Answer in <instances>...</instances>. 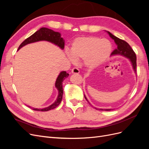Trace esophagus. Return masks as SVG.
Here are the masks:
<instances>
[{
    "instance_id": "1",
    "label": "esophagus",
    "mask_w": 149,
    "mask_h": 149,
    "mask_svg": "<svg viewBox=\"0 0 149 149\" xmlns=\"http://www.w3.org/2000/svg\"><path fill=\"white\" fill-rule=\"evenodd\" d=\"M71 73H73V74H78L79 73V70L78 68L74 67L71 70Z\"/></svg>"
}]
</instances>
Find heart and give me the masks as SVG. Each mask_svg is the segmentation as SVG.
<instances>
[{"mask_svg": "<svg viewBox=\"0 0 149 149\" xmlns=\"http://www.w3.org/2000/svg\"><path fill=\"white\" fill-rule=\"evenodd\" d=\"M112 52V45L107 39H100L93 36L78 37L71 45V53L68 57L72 62L76 58L84 60L85 65L94 68L105 62Z\"/></svg>", "mask_w": 149, "mask_h": 149, "instance_id": "obj_1", "label": "heart"}]
</instances>
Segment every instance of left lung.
Returning <instances> with one entry per match:
<instances>
[{
	"label": "left lung",
	"instance_id": "8db88e82",
	"mask_svg": "<svg viewBox=\"0 0 149 149\" xmlns=\"http://www.w3.org/2000/svg\"><path fill=\"white\" fill-rule=\"evenodd\" d=\"M107 33H109L110 37L114 40L115 43L117 45V48L114 49V50L112 52L111 55H120L124 56L125 57L128 58L130 60V61H131L132 65V67L134 68V70L135 71V73H136V71H137V57H136V55L135 52H134L133 49H132V48L130 47V46L129 45L128 43L126 42L125 41L123 40H121L118 37H115L114 35H112V33H111L109 31H107ZM84 97L86 100H87V101L88 102V100L86 97L85 95H84ZM97 110H100V111H111V109H97L96 107H94Z\"/></svg>",
	"mask_w": 149,
	"mask_h": 149
}]
</instances>
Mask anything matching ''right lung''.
<instances>
[{
  "instance_id": "right-lung-1",
  "label": "right lung",
  "mask_w": 149,
  "mask_h": 149,
  "mask_svg": "<svg viewBox=\"0 0 149 149\" xmlns=\"http://www.w3.org/2000/svg\"><path fill=\"white\" fill-rule=\"evenodd\" d=\"M41 40H46L49 42H52L54 44L56 45L61 49H64L65 47V41L63 38L61 37V35L59 32H56L53 30L49 29L47 28H41L39 30L36 31L30 37L25 39L24 41L22 42L18 48V50L20 49L22 47H24L26 45H27L30 43H33L36 42L41 41ZM69 76V74L67 73L66 71H61L60 73L59 76L56 81L55 86L58 90V96L56 99V101L53 103L51 106H49L47 107L43 108V109H36V108L30 107L34 111H48L55 109L58 105L61 103V101L63 98V80Z\"/></svg>"
}]
</instances>
